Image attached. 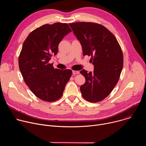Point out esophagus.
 <instances>
[{"instance_id": "1", "label": "esophagus", "mask_w": 146, "mask_h": 146, "mask_svg": "<svg viewBox=\"0 0 146 146\" xmlns=\"http://www.w3.org/2000/svg\"><path fill=\"white\" fill-rule=\"evenodd\" d=\"M73 74H79V71H77V70H73Z\"/></svg>"}]
</instances>
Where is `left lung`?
<instances>
[{
  "label": "left lung",
  "instance_id": "1",
  "mask_svg": "<svg viewBox=\"0 0 146 146\" xmlns=\"http://www.w3.org/2000/svg\"><path fill=\"white\" fill-rule=\"evenodd\" d=\"M80 41L83 55L91 56L93 72L80 71L86 82L80 87L81 95L90 102L97 103L111 92L119 79L123 57L114 35L106 27L94 23L69 24Z\"/></svg>",
  "mask_w": 146,
  "mask_h": 146
}]
</instances>
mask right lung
<instances>
[{"mask_svg":"<svg viewBox=\"0 0 146 146\" xmlns=\"http://www.w3.org/2000/svg\"><path fill=\"white\" fill-rule=\"evenodd\" d=\"M72 32L66 23L45 24L28 36L18 58L19 68L25 84L41 100L52 102L59 99L70 80V69H55L49 61L58 51L60 41Z\"/></svg>","mask_w":146,"mask_h":146,"instance_id":"add662e5","label":"right lung"}]
</instances>
